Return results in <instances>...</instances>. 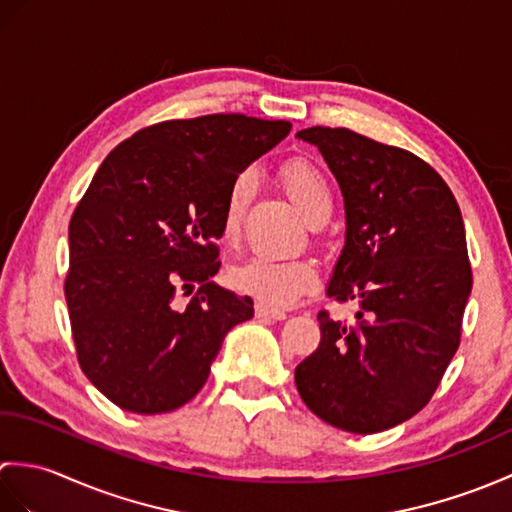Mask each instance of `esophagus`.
Listing matches in <instances>:
<instances>
[{"instance_id": "esophagus-1", "label": "esophagus", "mask_w": 512, "mask_h": 512, "mask_svg": "<svg viewBox=\"0 0 512 512\" xmlns=\"http://www.w3.org/2000/svg\"><path fill=\"white\" fill-rule=\"evenodd\" d=\"M255 314H257V319H268V321H284L286 319V312L266 308V306H262V303H257L255 306Z\"/></svg>"}]
</instances>
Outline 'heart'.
I'll return each instance as SVG.
<instances>
[{
    "mask_svg": "<svg viewBox=\"0 0 512 512\" xmlns=\"http://www.w3.org/2000/svg\"><path fill=\"white\" fill-rule=\"evenodd\" d=\"M288 198L310 224H321L332 213V189L323 171L308 158H292L279 171ZM255 191V173L242 171L231 180L222 202L220 231L233 242L244 222L246 206ZM228 286L239 295L253 297L266 308H288L319 284V273L310 259H275L253 255L228 268Z\"/></svg>",
    "mask_w": 512,
    "mask_h": 512,
    "instance_id": "obj_1",
    "label": "heart"
}]
</instances>
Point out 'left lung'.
<instances>
[{"label":"left lung","mask_w":512,"mask_h":512,"mask_svg":"<svg viewBox=\"0 0 512 512\" xmlns=\"http://www.w3.org/2000/svg\"><path fill=\"white\" fill-rule=\"evenodd\" d=\"M297 138L321 151L345 202L328 297L361 310L354 323L319 312L321 343L295 383L332 427L385 431L427 405L458 352L473 286L460 206L407 149L345 127H308Z\"/></svg>","instance_id":"left-lung-1"}]
</instances>
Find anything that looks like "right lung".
I'll list each match as a JSON object with an SVG mask.
<instances>
[{
	"mask_svg": "<svg viewBox=\"0 0 512 512\" xmlns=\"http://www.w3.org/2000/svg\"><path fill=\"white\" fill-rule=\"evenodd\" d=\"M290 127L244 114L156 123L96 171L70 220L63 290L79 365L114 405L149 416L182 407L226 332L253 317V299L211 281L222 202ZM180 289L194 293L187 307L175 301Z\"/></svg>",
	"mask_w": 512,
	"mask_h": 512,
	"instance_id": "right-lung-1",
	"label": "right lung"
}]
</instances>
